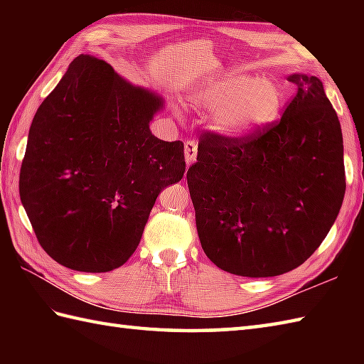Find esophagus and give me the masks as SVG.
Segmentation results:
<instances>
[{
    "mask_svg": "<svg viewBox=\"0 0 364 364\" xmlns=\"http://www.w3.org/2000/svg\"><path fill=\"white\" fill-rule=\"evenodd\" d=\"M184 158H186V164L191 166L192 162L197 158V142L196 141H188L184 144Z\"/></svg>",
    "mask_w": 364,
    "mask_h": 364,
    "instance_id": "1",
    "label": "esophagus"
}]
</instances>
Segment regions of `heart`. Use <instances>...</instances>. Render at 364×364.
Segmentation results:
<instances>
[{
	"label": "heart",
	"mask_w": 364,
	"mask_h": 364,
	"mask_svg": "<svg viewBox=\"0 0 364 364\" xmlns=\"http://www.w3.org/2000/svg\"><path fill=\"white\" fill-rule=\"evenodd\" d=\"M196 107L214 115L222 134L244 139L272 125L283 97L274 81L242 72H230L203 84L191 97Z\"/></svg>",
	"instance_id": "obj_1"
}]
</instances>
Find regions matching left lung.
<instances>
[{
    "label": "left lung",
    "instance_id": "left-lung-1",
    "mask_svg": "<svg viewBox=\"0 0 364 364\" xmlns=\"http://www.w3.org/2000/svg\"><path fill=\"white\" fill-rule=\"evenodd\" d=\"M282 119L244 139L208 131L188 170L202 249L219 269L275 277L311 257L346 192L338 115L316 76L294 73Z\"/></svg>",
    "mask_w": 364,
    "mask_h": 364
}]
</instances>
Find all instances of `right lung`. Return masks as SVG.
Here are the masks:
<instances>
[{"label": "right lung", "instance_id": "1", "mask_svg": "<svg viewBox=\"0 0 364 364\" xmlns=\"http://www.w3.org/2000/svg\"><path fill=\"white\" fill-rule=\"evenodd\" d=\"M164 107L81 54L29 128L20 198L42 249L68 269L109 272L137 249L159 192L186 170L181 141L151 134Z\"/></svg>", "mask_w": 364, "mask_h": 364}]
</instances>
